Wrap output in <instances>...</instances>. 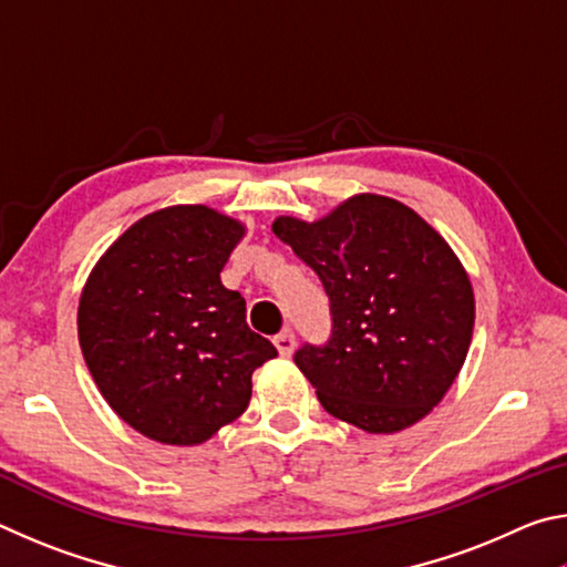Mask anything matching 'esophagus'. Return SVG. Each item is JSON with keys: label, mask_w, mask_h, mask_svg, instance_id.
I'll list each match as a JSON object with an SVG mask.
<instances>
[{"label": "esophagus", "mask_w": 567, "mask_h": 567, "mask_svg": "<svg viewBox=\"0 0 567 567\" xmlns=\"http://www.w3.org/2000/svg\"><path fill=\"white\" fill-rule=\"evenodd\" d=\"M272 342H275V348H277V352L282 354V358H290V354L295 352V334L290 330L275 334Z\"/></svg>", "instance_id": "1"}]
</instances>
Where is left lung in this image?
<instances>
[{
  "label": "left lung",
  "mask_w": 567,
  "mask_h": 567,
  "mask_svg": "<svg viewBox=\"0 0 567 567\" xmlns=\"http://www.w3.org/2000/svg\"><path fill=\"white\" fill-rule=\"evenodd\" d=\"M272 233L330 297V340L295 352L322 408L375 435L425 417L473 340L475 295L453 247L415 209L372 192L315 223L277 217Z\"/></svg>",
  "instance_id": "8db88e82"
}]
</instances>
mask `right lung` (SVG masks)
I'll use <instances>...</instances> for the list:
<instances>
[{
    "instance_id": "add662e5",
    "label": "right lung",
    "mask_w": 567,
    "mask_h": 567,
    "mask_svg": "<svg viewBox=\"0 0 567 567\" xmlns=\"http://www.w3.org/2000/svg\"><path fill=\"white\" fill-rule=\"evenodd\" d=\"M245 225L207 205L137 219L110 245L80 297L76 332L107 405L150 440L199 445L237 420L270 340L219 280Z\"/></svg>"
}]
</instances>
